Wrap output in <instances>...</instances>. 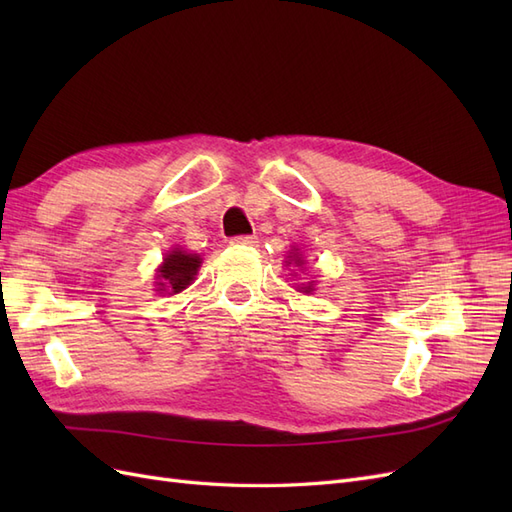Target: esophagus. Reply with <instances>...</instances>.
Returning a JSON list of instances; mask_svg holds the SVG:
<instances>
[{
    "mask_svg": "<svg viewBox=\"0 0 512 512\" xmlns=\"http://www.w3.org/2000/svg\"><path fill=\"white\" fill-rule=\"evenodd\" d=\"M258 241H256V237H252V235H239V237H232L230 239V245L232 247H254Z\"/></svg>",
    "mask_w": 512,
    "mask_h": 512,
    "instance_id": "34e87169",
    "label": "esophagus"
}]
</instances>
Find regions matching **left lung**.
<instances>
[{"label": "left lung", "instance_id": "1", "mask_svg": "<svg viewBox=\"0 0 512 512\" xmlns=\"http://www.w3.org/2000/svg\"><path fill=\"white\" fill-rule=\"evenodd\" d=\"M292 258H294V256H292ZM294 260H297V262H299V265H301V258H294ZM303 290H305V292H312V284H309V286H305Z\"/></svg>", "mask_w": 512, "mask_h": 512}]
</instances>
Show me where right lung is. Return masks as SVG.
<instances>
[{"mask_svg": "<svg viewBox=\"0 0 512 512\" xmlns=\"http://www.w3.org/2000/svg\"><path fill=\"white\" fill-rule=\"evenodd\" d=\"M198 267H200V258L196 254H185L181 250H173L164 258V265L160 267V275H158L160 286L168 290V294H177L192 284Z\"/></svg>", "mask_w": 512, "mask_h": 512, "instance_id": "1", "label": "right lung"}]
</instances>
